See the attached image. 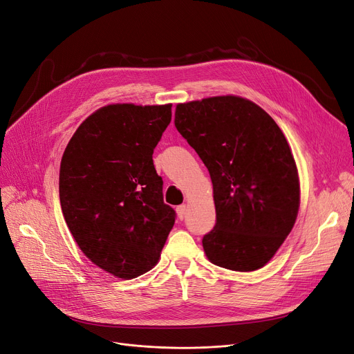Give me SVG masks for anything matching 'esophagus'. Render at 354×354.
Segmentation results:
<instances>
[{"mask_svg": "<svg viewBox=\"0 0 354 354\" xmlns=\"http://www.w3.org/2000/svg\"><path fill=\"white\" fill-rule=\"evenodd\" d=\"M187 211H188V207H187L185 204H183V205H179V207H176V214H178V218H179V220H183V218H185Z\"/></svg>", "mask_w": 354, "mask_h": 354, "instance_id": "obj_1", "label": "esophagus"}]
</instances>
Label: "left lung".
<instances>
[{"label":"left lung","mask_w":354,"mask_h":354,"mask_svg":"<svg viewBox=\"0 0 354 354\" xmlns=\"http://www.w3.org/2000/svg\"><path fill=\"white\" fill-rule=\"evenodd\" d=\"M175 127L207 166L217 223L203 239L211 263L263 268L294 227L298 167L285 134L257 104L237 95L180 102Z\"/></svg>","instance_id":"obj_1"}]
</instances>
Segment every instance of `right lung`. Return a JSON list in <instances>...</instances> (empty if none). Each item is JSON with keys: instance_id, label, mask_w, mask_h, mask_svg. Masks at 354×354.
<instances>
[{"instance_id": "obj_1", "label": "right lung", "mask_w": 354, "mask_h": 354, "mask_svg": "<svg viewBox=\"0 0 354 354\" xmlns=\"http://www.w3.org/2000/svg\"><path fill=\"white\" fill-rule=\"evenodd\" d=\"M171 110L104 105L76 129L60 162V207L72 237L92 263L122 281L156 266L175 224L151 158Z\"/></svg>"}]
</instances>
